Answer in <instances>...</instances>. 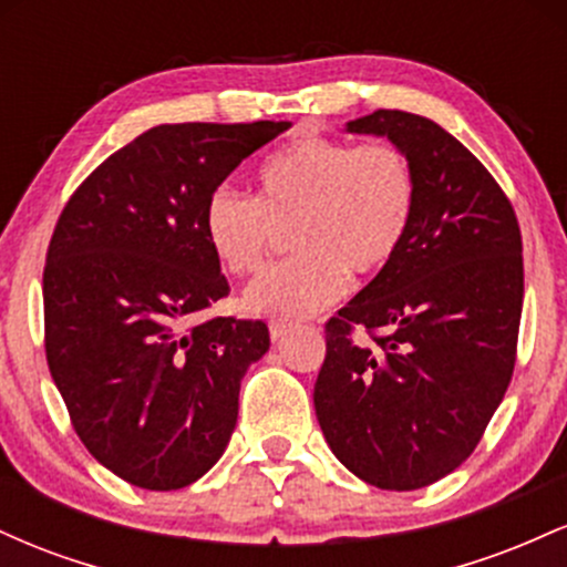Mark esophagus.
<instances>
[{
  "mask_svg": "<svg viewBox=\"0 0 567 567\" xmlns=\"http://www.w3.org/2000/svg\"><path fill=\"white\" fill-rule=\"evenodd\" d=\"M292 330L290 322H282V320H271L269 322V333H271V341H282L285 336H288Z\"/></svg>",
  "mask_w": 567,
  "mask_h": 567,
  "instance_id": "1",
  "label": "esophagus"
}]
</instances>
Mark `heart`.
Listing matches in <instances>:
<instances>
[{
  "label": "heart",
  "mask_w": 567,
  "mask_h": 567,
  "mask_svg": "<svg viewBox=\"0 0 567 567\" xmlns=\"http://www.w3.org/2000/svg\"><path fill=\"white\" fill-rule=\"evenodd\" d=\"M415 213V173L396 143L292 141L258 171V197L218 186L202 226L231 275H252L290 229V261L271 266L245 290L252 315L298 322L328 309L349 275H375L405 243Z\"/></svg>",
  "instance_id": "obj_1"
}]
</instances>
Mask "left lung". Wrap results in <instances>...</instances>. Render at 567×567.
<instances>
[{"label":"left lung","mask_w":567,"mask_h":567,"mask_svg":"<svg viewBox=\"0 0 567 567\" xmlns=\"http://www.w3.org/2000/svg\"><path fill=\"white\" fill-rule=\"evenodd\" d=\"M347 130L408 154L415 213L392 261L324 324L315 410L351 474L419 491L470 458L509 386L523 237L504 188L437 122L379 109Z\"/></svg>","instance_id":"obj_1"}]
</instances>
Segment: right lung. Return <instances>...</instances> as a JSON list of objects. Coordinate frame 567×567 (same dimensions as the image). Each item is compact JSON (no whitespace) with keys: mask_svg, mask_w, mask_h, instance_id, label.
Returning <instances> with one entry per match:
<instances>
[{"mask_svg":"<svg viewBox=\"0 0 567 567\" xmlns=\"http://www.w3.org/2000/svg\"><path fill=\"white\" fill-rule=\"evenodd\" d=\"M290 122L146 130L71 194L44 264V354L82 445L146 491L224 455L261 320L202 317L229 296L202 226L226 175Z\"/></svg>","mask_w":567,"mask_h":567,"instance_id":"right-lung-1","label":"right lung"}]
</instances>
